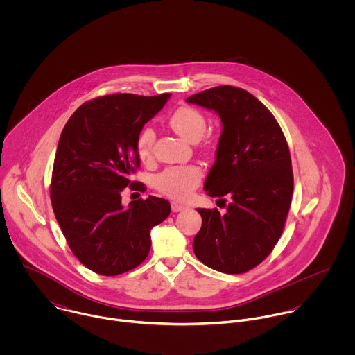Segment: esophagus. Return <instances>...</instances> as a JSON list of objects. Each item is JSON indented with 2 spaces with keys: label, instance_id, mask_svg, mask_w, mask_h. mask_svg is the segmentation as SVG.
Masks as SVG:
<instances>
[{
  "label": "esophagus",
  "instance_id": "esophagus-1",
  "mask_svg": "<svg viewBox=\"0 0 355 355\" xmlns=\"http://www.w3.org/2000/svg\"><path fill=\"white\" fill-rule=\"evenodd\" d=\"M171 209H172V211H182V210H184L186 209V206L184 205H182V203L179 202H171Z\"/></svg>",
  "mask_w": 355,
  "mask_h": 355
}]
</instances>
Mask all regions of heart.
<instances>
[{
	"label": "heart",
	"mask_w": 355,
	"mask_h": 355,
	"mask_svg": "<svg viewBox=\"0 0 355 355\" xmlns=\"http://www.w3.org/2000/svg\"><path fill=\"white\" fill-rule=\"evenodd\" d=\"M171 128L187 142H198L206 131V120L202 113L193 106L178 107L168 120ZM155 134L152 128H145L138 139V153L142 159L150 158ZM202 172L198 166H173L161 172L155 178V189L173 200H186L200 184Z\"/></svg>",
	"instance_id": "1"
}]
</instances>
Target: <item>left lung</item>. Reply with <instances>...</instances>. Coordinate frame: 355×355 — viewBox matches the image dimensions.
<instances>
[{
    "label": "left lung",
    "instance_id": "8db88e82",
    "mask_svg": "<svg viewBox=\"0 0 355 355\" xmlns=\"http://www.w3.org/2000/svg\"><path fill=\"white\" fill-rule=\"evenodd\" d=\"M186 101L221 119L216 162L203 189L210 197L230 200L225 214L197 209L202 227L194 253L218 272L245 273L272 253L284 230L294 189L286 137L270 110L243 89L217 86Z\"/></svg>",
    "mask_w": 355,
    "mask_h": 355
}]
</instances>
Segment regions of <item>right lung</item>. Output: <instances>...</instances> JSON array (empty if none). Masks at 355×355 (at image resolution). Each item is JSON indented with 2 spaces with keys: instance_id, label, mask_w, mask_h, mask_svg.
Listing matches in <instances>:
<instances>
[{
  "instance_id": "right-lung-1",
  "label": "right lung",
  "mask_w": 355,
  "mask_h": 355,
  "mask_svg": "<svg viewBox=\"0 0 355 355\" xmlns=\"http://www.w3.org/2000/svg\"><path fill=\"white\" fill-rule=\"evenodd\" d=\"M169 93L110 94L80 105L67 121L51 172V206L73 255L90 270L116 276L141 265L150 230L171 205L149 196L124 207L121 191H145L130 176L139 168L138 139Z\"/></svg>"
}]
</instances>
